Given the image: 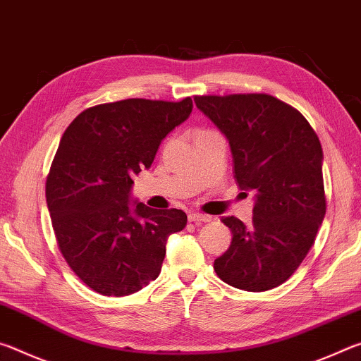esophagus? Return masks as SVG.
I'll list each match as a JSON object with an SVG mask.
<instances>
[{
    "label": "esophagus",
    "mask_w": 361,
    "mask_h": 361,
    "mask_svg": "<svg viewBox=\"0 0 361 361\" xmlns=\"http://www.w3.org/2000/svg\"><path fill=\"white\" fill-rule=\"evenodd\" d=\"M188 219L192 223H209L212 218L209 215H204V213H189Z\"/></svg>",
    "instance_id": "1"
}]
</instances>
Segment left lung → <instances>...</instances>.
<instances>
[{
    "label": "left lung",
    "mask_w": 361,
    "mask_h": 361,
    "mask_svg": "<svg viewBox=\"0 0 361 361\" xmlns=\"http://www.w3.org/2000/svg\"><path fill=\"white\" fill-rule=\"evenodd\" d=\"M194 102L229 142L237 185L255 192L252 223L223 219L232 242L215 259V272L239 290L276 288L301 264L325 218L320 140L298 109L276 97Z\"/></svg>",
    "instance_id": "8db88e82"
}]
</instances>
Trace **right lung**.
Returning a JSON list of instances; mask_svg holds the SVG:
<instances>
[{"instance_id":"add662e5","label":"right lung","mask_w":361,"mask_h":361,"mask_svg":"<svg viewBox=\"0 0 361 361\" xmlns=\"http://www.w3.org/2000/svg\"><path fill=\"white\" fill-rule=\"evenodd\" d=\"M192 111V100L129 99L85 109L65 130L46 181L52 228L65 261L103 296H127L156 280L183 210L132 197L133 175Z\"/></svg>"}]
</instances>
